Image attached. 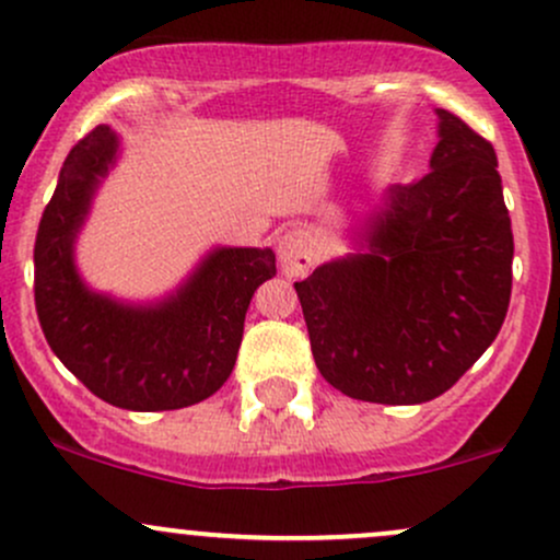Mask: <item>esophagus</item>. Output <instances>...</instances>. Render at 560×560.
I'll list each match as a JSON object with an SVG mask.
<instances>
[{
  "label": "esophagus",
  "mask_w": 560,
  "mask_h": 560,
  "mask_svg": "<svg viewBox=\"0 0 560 560\" xmlns=\"http://www.w3.org/2000/svg\"><path fill=\"white\" fill-rule=\"evenodd\" d=\"M279 262L287 276L308 273L316 262V247H313L308 231L292 229L279 238Z\"/></svg>",
  "instance_id": "esophagus-1"
}]
</instances>
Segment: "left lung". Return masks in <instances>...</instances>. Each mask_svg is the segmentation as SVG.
Segmentation results:
<instances>
[{"instance_id":"obj_1","label":"left lung","mask_w":560,"mask_h":560,"mask_svg":"<svg viewBox=\"0 0 560 560\" xmlns=\"http://www.w3.org/2000/svg\"><path fill=\"white\" fill-rule=\"evenodd\" d=\"M430 172L388 186L350 229L353 252L298 281L324 380L372 404H425L476 364L505 322L513 231L497 153L444 108Z\"/></svg>"}]
</instances>
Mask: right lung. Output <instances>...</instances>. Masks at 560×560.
Segmentation results:
<instances>
[{"label":"right lung","mask_w":560,"mask_h":560,"mask_svg":"<svg viewBox=\"0 0 560 560\" xmlns=\"http://www.w3.org/2000/svg\"><path fill=\"white\" fill-rule=\"evenodd\" d=\"M119 156V135L97 125L63 162L36 233V313L52 353L97 398L132 411L183 409L231 377L249 300L276 276V255L270 247H212L175 290L153 300L90 287L77 242Z\"/></svg>","instance_id":"1"}]
</instances>
